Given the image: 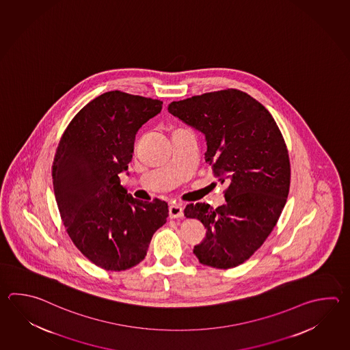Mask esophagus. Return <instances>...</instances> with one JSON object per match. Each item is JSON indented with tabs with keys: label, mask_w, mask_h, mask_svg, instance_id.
<instances>
[{
	"label": "esophagus",
	"mask_w": 350,
	"mask_h": 350,
	"mask_svg": "<svg viewBox=\"0 0 350 350\" xmlns=\"http://www.w3.org/2000/svg\"><path fill=\"white\" fill-rule=\"evenodd\" d=\"M170 217L171 218H182L183 217V207L179 204H173L170 207Z\"/></svg>",
	"instance_id": "34e87169"
}]
</instances>
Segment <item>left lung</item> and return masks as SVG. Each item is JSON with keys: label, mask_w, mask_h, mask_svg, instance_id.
<instances>
[{"label": "left lung", "mask_w": 350, "mask_h": 350, "mask_svg": "<svg viewBox=\"0 0 350 350\" xmlns=\"http://www.w3.org/2000/svg\"><path fill=\"white\" fill-rule=\"evenodd\" d=\"M168 112L204 135L206 162L227 185L226 204L185 209L207 229L194 256L218 269L244 263L271 234L289 193L291 163L277 123L263 105L233 88L174 100Z\"/></svg>", "instance_id": "obj_1"}]
</instances>
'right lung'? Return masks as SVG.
<instances>
[{
	"label": "right lung",
	"mask_w": 350,
	"mask_h": 350,
	"mask_svg": "<svg viewBox=\"0 0 350 350\" xmlns=\"http://www.w3.org/2000/svg\"><path fill=\"white\" fill-rule=\"evenodd\" d=\"M162 105L121 91L103 93L75 116L58 143L52 179L64 228L79 252L106 271H126L143 260L167 221L164 200H136L120 180L138 129Z\"/></svg>",
	"instance_id": "right-lung-1"
}]
</instances>
